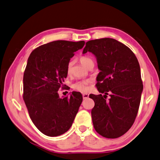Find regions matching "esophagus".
<instances>
[{"label": "esophagus", "mask_w": 160, "mask_h": 160, "mask_svg": "<svg viewBox=\"0 0 160 160\" xmlns=\"http://www.w3.org/2000/svg\"><path fill=\"white\" fill-rule=\"evenodd\" d=\"M82 95H83V99H86L87 98H88V97H89V95L88 94V93H83Z\"/></svg>", "instance_id": "34e87169"}]
</instances>
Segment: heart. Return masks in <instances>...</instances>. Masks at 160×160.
<instances>
[{"label": "heart", "mask_w": 160, "mask_h": 160, "mask_svg": "<svg viewBox=\"0 0 160 160\" xmlns=\"http://www.w3.org/2000/svg\"><path fill=\"white\" fill-rule=\"evenodd\" d=\"M80 62L84 67L88 68L90 65H94V61L92 58L88 56H83L80 57ZM74 62L72 61H69L67 68H66V71H67L68 74H71L72 72V66H73ZM88 83L89 81L87 80H79L77 81L73 84V88L77 90H79L81 92H86L88 89Z\"/></svg>", "instance_id": "obj_1"}]
</instances>
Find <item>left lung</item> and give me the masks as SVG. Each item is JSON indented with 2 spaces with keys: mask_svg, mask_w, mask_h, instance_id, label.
Returning <instances> with one entry per match:
<instances>
[{
  "mask_svg": "<svg viewBox=\"0 0 160 160\" xmlns=\"http://www.w3.org/2000/svg\"><path fill=\"white\" fill-rule=\"evenodd\" d=\"M88 52L97 59L100 72L96 87L104 94L89 96L95 102L93 126L102 137H120L133 125L139 107L143 92L139 63L129 47L112 38L87 42L83 53Z\"/></svg>",
  "mask_w": 160,
  "mask_h": 160,
  "instance_id": "left-lung-1",
  "label": "left lung"
}]
</instances>
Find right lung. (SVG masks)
<instances>
[{
    "mask_svg": "<svg viewBox=\"0 0 160 160\" xmlns=\"http://www.w3.org/2000/svg\"><path fill=\"white\" fill-rule=\"evenodd\" d=\"M84 41H53L33 50L23 74V100L32 122L42 133L57 137L71 128L83 97L72 92L59 97L58 90L68 76L66 68Z\"/></svg>",
    "mask_w": 160,
    "mask_h": 160,
    "instance_id": "obj_1",
    "label": "right lung"
}]
</instances>
